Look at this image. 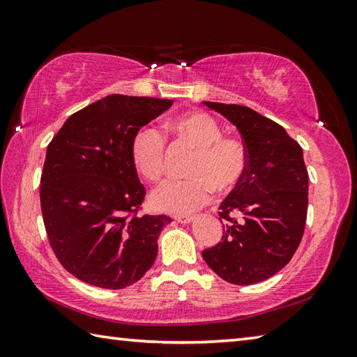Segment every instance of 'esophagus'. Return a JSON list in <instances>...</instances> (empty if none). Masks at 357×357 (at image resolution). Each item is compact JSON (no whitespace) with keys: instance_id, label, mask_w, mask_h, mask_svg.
I'll return each mask as SVG.
<instances>
[{"instance_id":"obj_1","label":"esophagus","mask_w":357,"mask_h":357,"mask_svg":"<svg viewBox=\"0 0 357 357\" xmlns=\"http://www.w3.org/2000/svg\"><path fill=\"white\" fill-rule=\"evenodd\" d=\"M173 219L176 222H179V224H190L192 221H193V218L190 216V215H176V216H173Z\"/></svg>"}]
</instances>
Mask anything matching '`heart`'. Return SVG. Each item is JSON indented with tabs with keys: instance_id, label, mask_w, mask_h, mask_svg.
I'll return each instance as SVG.
<instances>
[{
	"instance_id": "b5f03b06",
	"label": "heart",
	"mask_w": 357,
	"mask_h": 357,
	"mask_svg": "<svg viewBox=\"0 0 357 357\" xmlns=\"http://www.w3.org/2000/svg\"><path fill=\"white\" fill-rule=\"evenodd\" d=\"M165 130L196 150L187 174L192 179L172 181L150 198L151 207L167 213H190L210 202L213 188L229 192L244 178L247 149L236 138H225L213 116L202 112L183 113L165 124ZM132 162L142 178L158 183L164 176L165 142L153 127H144L133 136Z\"/></svg>"
}]
</instances>
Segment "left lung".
Returning a JSON list of instances; mask_svg holds the SVG:
<instances>
[{
	"instance_id": "8db88e82",
	"label": "left lung",
	"mask_w": 357,
	"mask_h": 357,
	"mask_svg": "<svg viewBox=\"0 0 357 357\" xmlns=\"http://www.w3.org/2000/svg\"><path fill=\"white\" fill-rule=\"evenodd\" d=\"M204 105L238 128L247 149L244 178L221 202L227 225L219 244L202 252L216 275L234 285L271 278L290 262L304 234L308 172L304 151L285 128L236 104ZM239 214V220L233 218Z\"/></svg>"
}]
</instances>
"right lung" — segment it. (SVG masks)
<instances>
[{
	"instance_id": "obj_1",
	"label": "right lung",
	"mask_w": 357,
	"mask_h": 357,
	"mask_svg": "<svg viewBox=\"0 0 357 357\" xmlns=\"http://www.w3.org/2000/svg\"><path fill=\"white\" fill-rule=\"evenodd\" d=\"M172 100L109 95L67 118L41 174V210L52 250L86 284L119 290L146 275L165 215L138 216L146 196L132 162L139 128Z\"/></svg>"
}]
</instances>
